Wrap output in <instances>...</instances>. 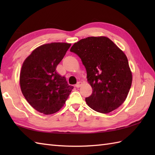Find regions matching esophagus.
I'll return each mask as SVG.
<instances>
[{
	"label": "esophagus",
	"mask_w": 155,
	"mask_h": 155,
	"mask_svg": "<svg viewBox=\"0 0 155 155\" xmlns=\"http://www.w3.org/2000/svg\"><path fill=\"white\" fill-rule=\"evenodd\" d=\"M82 85V82H81V81H79V82H78V83L76 84V87H77V88H79Z\"/></svg>",
	"instance_id": "obj_1"
}]
</instances>
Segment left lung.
<instances>
[{
  "mask_svg": "<svg viewBox=\"0 0 155 155\" xmlns=\"http://www.w3.org/2000/svg\"><path fill=\"white\" fill-rule=\"evenodd\" d=\"M81 59L93 93L86 98L88 107L108 113L124 103L132 84L127 56L109 38L91 37L81 39L71 48Z\"/></svg>",
  "mask_w": 155,
  "mask_h": 155,
  "instance_id": "left-lung-1",
  "label": "left lung"
}]
</instances>
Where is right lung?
Here are the masks:
<instances>
[{
	"instance_id": "right-lung-1",
	"label": "right lung",
	"mask_w": 155,
	"mask_h": 155,
	"mask_svg": "<svg viewBox=\"0 0 155 155\" xmlns=\"http://www.w3.org/2000/svg\"><path fill=\"white\" fill-rule=\"evenodd\" d=\"M71 45L65 42L41 45L23 62L20 74L21 91L28 103L41 113H57L73 89L56 71Z\"/></svg>"
}]
</instances>
